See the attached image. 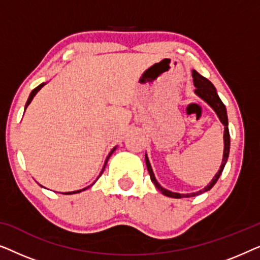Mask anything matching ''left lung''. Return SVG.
Wrapping results in <instances>:
<instances>
[{
	"label": "left lung",
	"mask_w": 260,
	"mask_h": 260,
	"mask_svg": "<svg viewBox=\"0 0 260 260\" xmlns=\"http://www.w3.org/2000/svg\"><path fill=\"white\" fill-rule=\"evenodd\" d=\"M191 74H193L194 86L197 87L195 88V93H197L201 99H204V101L207 103V104L211 106L213 110H214L215 113L219 117L220 122H221L223 124V126H225V131H223V145H225V147H223L222 162H221V166H220L219 172L215 174V176L213 177V180L209 182V184H207V186L204 188V189L199 190V191H197V193H190V194L174 193V191H170L168 189H166V188H163L161 184L157 182V180L155 179V175H154V172H152L150 162H149L147 155H145V163H147V168H148L149 174H150V179L152 181V183L155 184V187L157 188V189L161 191L163 195H166V197H168V198H174V199L197 197V195H200L202 193H205V191H208L209 189H212V187L214 186V184L216 183V181L219 180L220 175H221L222 170H223V168H225L227 159H229V154H230L231 141H230V131H229V119H227V112H226L225 105H223L221 99H220L218 93H216L214 85H213L211 81L207 79V78L202 77L201 74H199L195 70H193Z\"/></svg>",
	"instance_id": "1"
}]
</instances>
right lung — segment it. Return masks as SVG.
<instances>
[{"label":"right lung","mask_w":260,"mask_h":260,"mask_svg":"<svg viewBox=\"0 0 260 260\" xmlns=\"http://www.w3.org/2000/svg\"><path fill=\"white\" fill-rule=\"evenodd\" d=\"M44 85H45V83H42V84H40V85H39V86H38V87H35V88H34V90L30 92V94H29V98H28V101H27V103H26V106H24V111H26L27 106L30 104L31 99H33V98H34V95L38 93V92H39V90H40V88H41L42 86H44ZM115 150H116V148H113V149H112V150H111V152H110V154H109V156H108V157H106L105 165H104V167H103V169H102V173H101V175H102V174H103V172H104V169H105V166H106V163H108V159L110 158V156H111V155H112V152H113V151H115ZM101 175H99V176H101ZM99 176H98V177H99ZM97 180H98V179H97ZM93 183H94V182H93ZM93 183H92V184H93ZM92 184H91V186H92ZM91 186H88V187H91ZM88 187H86V188H84V189H80V190H76V191H69V193H65V194H76V193H80V191H83V190H85V189H87V188H88Z\"/></svg>","instance_id":"obj_1"}]
</instances>
